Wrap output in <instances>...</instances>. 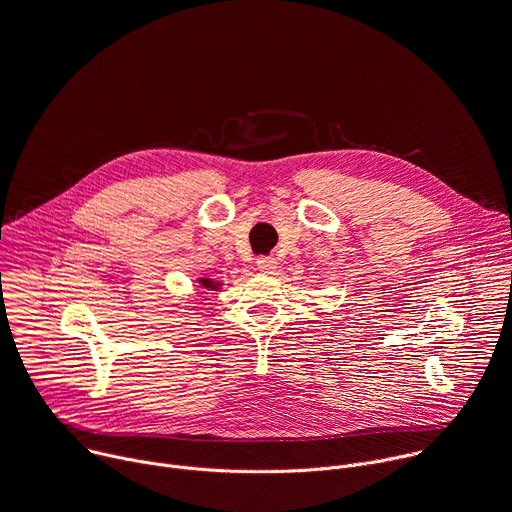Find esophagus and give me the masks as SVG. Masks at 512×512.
I'll return each instance as SVG.
<instances>
[{
	"label": "esophagus",
	"mask_w": 512,
	"mask_h": 512,
	"mask_svg": "<svg viewBox=\"0 0 512 512\" xmlns=\"http://www.w3.org/2000/svg\"><path fill=\"white\" fill-rule=\"evenodd\" d=\"M256 266H258V270H260V272H264V274H272V272L276 270L278 262H276V258H274V256H260V258L256 260Z\"/></svg>",
	"instance_id": "esophagus-1"
}]
</instances>
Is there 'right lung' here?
Instances as JSON below:
<instances>
[{
  "label": "right lung",
  "instance_id": "1",
  "mask_svg": "<svg viewBox=\"0 0 512 512\" xmlns=\"http://www.w3.org/2000/svg\"><path fill=\"white\" fill-rule=\"evenodd\" d=\"M200 282H202L206 288H216V286H218V284H214L212 280H206V278H204V280H200Z\"/></svg>",
  "mask_w": 512,
  "mask_h": 512
}]
</instances>
